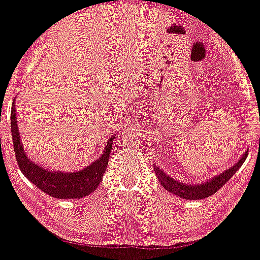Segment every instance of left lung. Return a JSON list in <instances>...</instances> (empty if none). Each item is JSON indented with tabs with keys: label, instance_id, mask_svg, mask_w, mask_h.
I'll use <instances>...</instances> for the list:
<instances>
[{
	"label": "left lung",
	"instance_id": "obj_1",
	"mask_svg": "<svg viewBox=\"0 0 260 260\" xmlns=\"http://www.w3.org/2000/svg\"><path fill=\"white\" fill-rule=\"evenodd\" d=\"M247 155H248V150L244 151L237 162L234 164V166L225 170L223 172H220L219 175L214 176L210 180L201 182V183H183L182 181L180 182L176 178L171 177L156 165H154V171L155 175L157 176V180H159L161 186L165 188L166 190H169L170 193H174L175 196L188 199V201H196V199L208 198V197L216 193L236 174V171L240 170L244 160H246Z\"/></svg>",
	"mask_w": 260,
	"mask_h": 260
}]
</instances>
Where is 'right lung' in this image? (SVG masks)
Segmentation results:
<instances>
[{"label": "right lung", "instance_id": "right-lung-1", "mask_svg": "<svg viewBox=\"0 0 260 260\" xmlns=\"http://www.w3.org/2000/svg\"><path fill=\"white\" fill-rule=\"evenodd\" d=\"M16 113L17 107L16 100H14L11 111V131L14 154H16L20 171L31 183H34L44 193L57 199L83 198V197L90 194L99 187L100 181L103 180V176L106 171L112 142L116 138L115 134H112L111 138L107 140V144L104 148V151L101 153L99 159L95 160L86 168L76 172L52 171V170L45 169L43 166L32 162L28 155L24 153L19 129H18Z\"/></svg>", "mask_w": 260, "mask_h": 260}]
</instances>
